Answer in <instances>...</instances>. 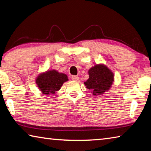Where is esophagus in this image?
<instances>
[{"label":"esophagus","mask_w":151,"mask_h":151,"mask_svg":"<svg viewBox=\"0 0 151 151\" xmlns=\"http://www.w3.org/2000/svg\"><path fill=\"white\" fill-rule=\"evenodd\" d=\"M71 79L73 81H77L79 80V77L78 76H76V75H73L71 76Z\"/></svg>","instance_id":"obj_1"}]
</instances>
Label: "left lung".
Returning a JSON list of instances; mask_svg holds the SVG:
<instances>
[{
  "label": "left lung",
  "instance_id": "1",
  "mask_svg": "<svg viewBox=\"0 0 151 151\" xmlns=\"http://www.w3.org/2000/svg\"><path fill=\"white\" fill-rule=\"evenodd\" d=\"M89 78L85 85L94 95H99L108 91L114 81V75L103 65H96L88 70Z\"/></svg>",
  "mask_w": 151,
  "mask_h": 151
}]
</instances>
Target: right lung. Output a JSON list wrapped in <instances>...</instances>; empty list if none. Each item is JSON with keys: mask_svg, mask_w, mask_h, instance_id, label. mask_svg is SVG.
<instances>
[{"mask_svg": "<svg viewBox=\"0 0 151 151\" xmlns=\"http://www.w3.org/2000/svg\"><path fill=\"white\" fill-rule=\"evenodd\" d=\"M68 81L67 76L56 70H48L39 75L36 83L43 94H55L65 82Z\"/></svg>", "mask_w": 151, "mask_h": 151, "instance_id": "1", "label": "right lung"}]
</instances>
